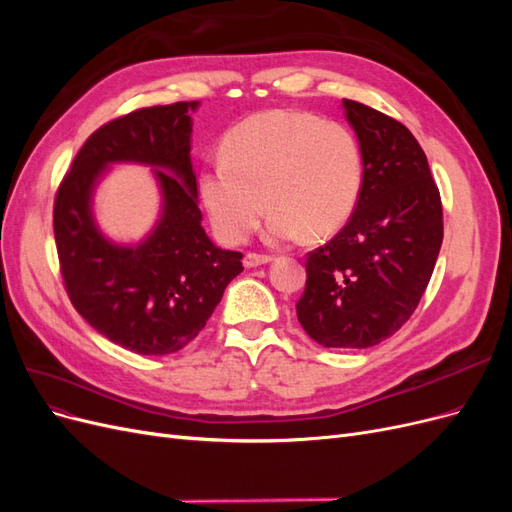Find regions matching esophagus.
I'll use <instances>...</instances> for the list:
<instances>
[{
	"instance_id": "34e87169",
	"label": "esophagus",
	"mask_w": 512,
	"mask_h": 512,
	"mask_svg": "<svg viewBox=\"0 0 512 512\" xmlns=\"http://www.w3.org/2000/svg\"><path fill=\"white\" fill-rule=\"evenodd\" d=\"M273 258L265 256V254H245L243 258V267L247 269H254V267H262V265H269Z\"/></svg>"
}]
</instances>
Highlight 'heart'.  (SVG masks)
<instances>
[{
  "label": "heart",
  "mask_w": 512,
  "mask_h": 512,
  "mask_svg": "<svg viewBox=\"0 0 512 512\" xmlns=\"http://www.w3.org/2000/svg\"><path fill=\"white\" fill-rule=\"evenodd\" d=\"M361 185V149L348 128L273 108L224 136L222 158L198 173V198L226 243L250 237L267 205L265 239L282 245L335 235L359 203Z\"/></svg>",
  "instance_id": "1"
}]
</instances>
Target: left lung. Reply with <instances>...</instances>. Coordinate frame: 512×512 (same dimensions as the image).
I'll return each mask as SVG.
<instances>
[{
  "instance_id": "left-lung-1",
  "label": "left lung",
  "mask_w": 512,
  "mask_h": 512,
  "mask_svg": "<svg viewBox=\"0 0 512 512\" xmlns=\"http://www.w3.org/2000/svg\"><path fill=\"white\" fill-rule=\"evenodd\" d=\"M363 185L348 224L307 258L297 318L324 348H369L421 301L442 245V203L425 151L399 121L344 100Z\"/></svg>"
}]
</instances>
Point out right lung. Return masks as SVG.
Instances as JSON below:
<instances>
[{
	"label": "right lung",
	"mask_w": 512,
	"mask_h": 512,
	"mask_svg": "<svg viewBox=\"0 0 512 512\" xmlns=\"http://www.w3.org/2000/svg\"><path fill=\"white\" fill-rule=\"evenodd\" d=\"M198 104L141 108L106 123L87 138L55 198V243L72 305L136 354L188 346L243 271V254L222 250L203 228L190 153ZM115 163L149 165L159 185V220L141 242H115L95 220V190Z\"/></svg>",
	"instance_id": "obj_1"
}]
</instances>
